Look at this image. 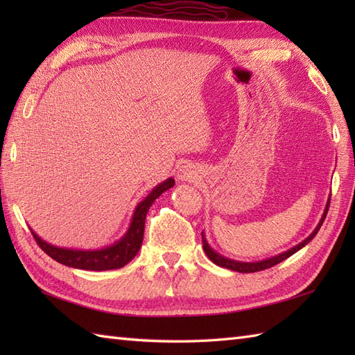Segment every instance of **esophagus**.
<instances>
[{
  "label": "esophagus",
  "instance_id": "esophagus-1",
  "mask_svg": "<svg viewBox=\"0 0 355 355\" xmlns=\"http://www.w3.org/2000/svg\"><path fill=\"white\" fill-rule=\"evenodd\" d=\"M195 177H197V172H195L191 166H183V168L178 171V178L183 180V182H191V180H195Z\"/></svg>",
  "mask_w": 355,
  "mask_h": 355
}]
</instances>
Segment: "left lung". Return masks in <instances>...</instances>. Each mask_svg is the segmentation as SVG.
<instances>
[{"label": "left lung", "instance_id": "1", "mask_svg": "<svg viewBox=\"0 0 355 355\" xmlns=\"http://www.w3.org/2000/svg\"><path fill=\"white\" fill-rule=\"evenodd\" d=\"M328 209H329V200H328L327 209H325V212H323V216H322V220H320L319 225L314 229V232L311 233V235L308 236V238L304 241V243H300L299 245L293 247L291 250H288V252H285V253H282V254L275 256V258H270V259H266V261H259V262H236V261H232V259H227V258H223L221 254L215 253V252L212 250V248L209 247V244L206 243L205 236H202V248H205V252H206V254L209 256V259L212 261L214 263H216V266L223 267V268H229V270H233V271H239V273H254V271L267 270V268H271V267L277 266L279 262L285 261L286 258H290L291 254H294L297 250H300V248H302L304 245H306L308 243H310V241L315 236V233L319 232V229H320V225L323 224V221H325L327 214H328Z\"/></svg>", "mask_w": 355, "mask_h": 355}]
</instances>
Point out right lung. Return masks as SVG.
<instances>
[{"instance_id": "right-lung-1", "label": "right lung", "mask_w": 355, "mask_h": 355, "mask_svg": "<svg viewBox=\"0 0 355 355\" xmlns=\"http://www.w3.org/2000/svg\"><path fill=\"white\" fill-rule=\"evenodd\" d=\"M175 183V180L168 178L162 184H158L155 189L150 192L148 197L143 200L137 206L132 216L131 227L128 230L126 235L116 243L114 245L102 248V250H69V248H59L55 245H50L42 241L36 233L32 230V235L40 245L44 253H47L51 259H55L59 263L69 266L73 268L80 270H92V271H103V270H114L126 266L137 252L140 250L141 241H143V232H145V220L149 207L153 206L155 198L171 189Z\"/></svg>"}]
</instances>
